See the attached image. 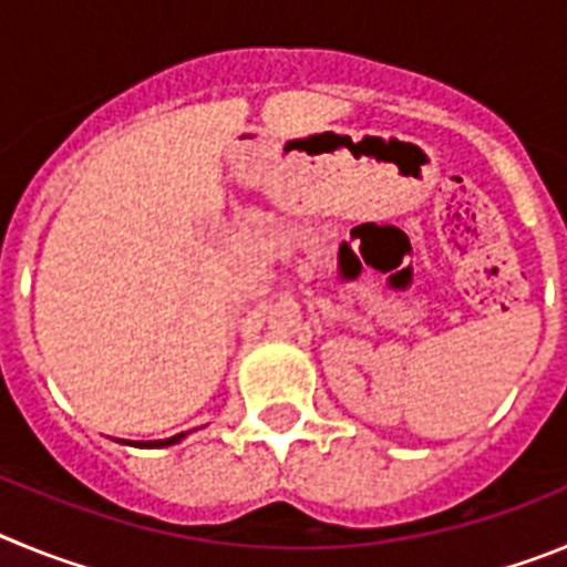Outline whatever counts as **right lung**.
I'll return each mask as SVG.
<instances>
[{
    "label": "right lung",
    "instance_id": "add662e5",
    "mask_svg": "<svg viewBox=\"0 0 567 567\" xmlns=\"http://www.w3.org/2000/svg\"><path fill=\"white\" fill-rule=\"evenodd\" d=\"M178 440H184V432H182V434H175V437H167V440H150V443H138V445H144V449H164V445H173V443H178Z\"/></svg>",
    "mask_w": 567,
    "mask_h": 567
}]
</instances>
